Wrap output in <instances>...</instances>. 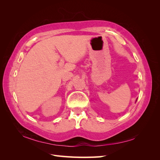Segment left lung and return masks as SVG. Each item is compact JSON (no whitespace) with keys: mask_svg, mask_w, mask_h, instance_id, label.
Instances as JSON below:
<instances>
[{"mask_svg":"<svg viewBox=\"0 0 160 160\" xmlns=\"http://www.w3.org/2000/svg\"><path fill=\"white\" fill-rule=\"evenodd\" d=\"M136 101H137V100H136Z\"/></svg>","mask_w":160,"mask_h":160,"instance_id":"obj_1","label":"left lung"}]
</instances>
